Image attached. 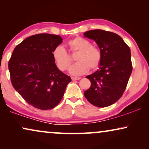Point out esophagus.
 Wrapping results in <instances>:
<instances>
[{"mask_svg":"<svg viewBox=\"0 0 149 149\" xmlns=\"http://www.w3.org/2000/svg\"><path fill=\"white\" fill-rule=\"evenodd\" d=\"M71 79H72V81H76V80H79L81 78H79V77H71Z\"/></svg>","mask_w":149,"mask_h":149,"instance_id":"1","label":"esophagus"}]
</instances>
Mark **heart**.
Segmentation results:
<instances>
[{"instance_id":"1","label":"heart","mask_w":149,"mask_h":149,"mask_svg":"<svg viewBox=\"0 0 149 149\" xmlns=\"http://www.w3.org/2000/svg\"><path fill=\"white\" fill-rule=\"evenodd\" d=\"M68 46L72 52H78L75 56L77 61L69 69L71 74L79 76L87 72L89 69H95L101 62L102 55L100 49L91 45L86 38L78 36L69 40ZM53 58L61 71H65L69 68L72 60L68 53L62 46H57L53 50Z\"/></svg>"}]
</instances>
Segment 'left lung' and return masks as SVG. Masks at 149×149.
<instances>
[{"mask_svg": "<svg viewBox=\"0 0 149 149\" xmlns=\"http://www.w3.org/2000/svg\"><path fill=\"white\" fill-rule=\"evenodd\" d=\"M83 34L96 42L102 55L98 70L86 77L91 87L84 92L85 97L95 107H109L122 96L132 74L130 49L114 32L97 29Z\"/></svg>", "mask_w": 149, "mask_h": 149, "instance_id": "1", "label": "left lung"}]
</instances>
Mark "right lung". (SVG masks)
<instances>
[{"instance_id": "obj_1", "label": "right lung", "mask_w": 149, "mask_h": 149, "mask_svg": "<svg viewBox=\"0 0 149 149\" xmlns=\"http://www.w3.org/2000/svg\"><path fill=\"white\" fill-rule=\"evenodd\" d=\"M62 40L56 34L31 36L15 47L9 61L14 89L36 109L56 107L71 81L70 77L58 68L52 56L53 50Z\"/></svg>"}]
</instances>
